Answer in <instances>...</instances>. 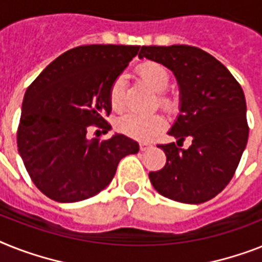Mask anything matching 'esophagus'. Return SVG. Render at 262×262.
Listing matches in <instances>:
<instances>
[{
  "label": "esophagus",
  "mask_w": 262,
  "mask_h": 262,
  "mask_svg": "<svg viewBox=\"0 0 262 262\" xmlns=\"http://www.w3.org/2000/svg\"><path fill=\"white\" fill-rule=\"evenodd\" d=\"M150 147H152V144L147 143V142H142L140 143V151H147Z\"/></svg>",
  "instance_id": "obj_1"
}]
</instances>
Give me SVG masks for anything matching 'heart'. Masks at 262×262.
<instances>
[{"instance_id": "b5f03b06", "label": "heart", "mask_w": 262, "mask_h": 262, "mask_svg": "<svg viewBox=\"0 0 262 262\" xmlns=\"http://www.w3.org/2000/svg\"><path fill=\"white\" fill-rule=\"evenodd\" d=\"M136 72L151 90L158 92V104L167 111L174 110L177 105L175 99L170 94L163 92L170 83V73L163 64L157 61H144L138 67ZM108 97H110V104L114 111L120 112L124 110L126 92H124V80L122 76H118L112 81ZM165 124L166 119L161 114H151L146 116L129 114L119 119L116 127L120 133L133 139L148 140L154 138L161 129H163Z\"/></svg>"}]
</instances>
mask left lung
Wrapping results in <instances>:
<instances>
[{
    "mask_svg": "<svg viewBox=\"0 0 262 262\" xmlns=\"http://www.w3.org/2000/svg\"><path fill=\"white\" fill-rule=\"evenodd\" d=\"M139 57L171 69L181 90V114L168 133L178 140L158 144L166 165L148 174L151 183L177 202H206L230 182L248 143L243 88L222 62L196 47H142ZM186 137L192 144L182 149Z\"/></svg>",
    "mask_w": 262,
    "mask_h": 262,
    "instance_id": "left-lung-1",
    "label": "left lung"
}]
</instances>
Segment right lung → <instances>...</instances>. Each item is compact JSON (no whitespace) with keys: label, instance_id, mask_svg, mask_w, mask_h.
<instances>
[{"label":"right lung","instance_id":"right-lung-1","mask_svg":"<svg viewBox=\"0 0 262 262\" xmlns=\"http://www.w3.org/2000/svg\"><path fill=\"white\" fill-rule=\"evenodd\" d=\"M138 45H81L49 64L28 87L17 147L30 179L57 202H79L111 182L119 162L139 144L116 134L88 139L90 127L111 128L110 87Z\"/></svg>","mask_w":262,"mask_h":262}]
</instances>
